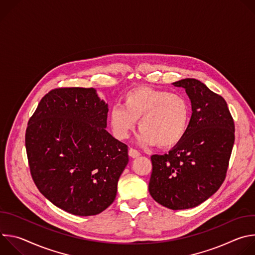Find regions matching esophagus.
<instances>
[{
  "label": "esophagus",
  "mask_w": 255,
  "mask_h": 255,
  "mask_svg": "<svg viewBox=\"0 0 255 255\" xmlns=\"http://www.w3.org/2000/svg\"><path fill=\"white\" fill-rule=\"evenodd\" d=\"M129 156H131L132 158H136V157H138V156H140V152L138 151V150H136V149H134V148H130L129 149Z\"/></svg>",
  "instance_id": "obj_1"
}]
</instances>
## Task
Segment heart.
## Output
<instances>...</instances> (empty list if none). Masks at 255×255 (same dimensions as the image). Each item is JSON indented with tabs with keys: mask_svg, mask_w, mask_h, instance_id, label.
<instances>
[{
	"mask_svg": "<svg viewBox=\"0 0 255 255\" xmlns=\"http://www.w3.org/2000/svg\"><path fill=\"white\" fill-rule=\"evenodd\" d=\"M139 119L138 141L167 148L183 139L190 120V105L179 94L138 87L123 98V106L112 107L109 122L113 134L126 139Z\"/></svg>",
	"mask_w": 255,
	"mask_h": 255,
	"instance_id": "obj_1",
	"label": "heart"
}]
</instances>
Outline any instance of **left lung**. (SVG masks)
Instances as JSON below:
<instances>
[{"label": "left lung", "instance_id": "obj_1", "mask_svg": "<svg viewBox=\"0 0 255 255\" xmlns=\"http://www.w3.org/2000/svg\"><path fill=\"white\" fill-rule=\"evenodd\" d=\"M184 88L192 103L187 131L163 155L151 156L148 190L163 207L185 210L214 195L226 177L235 126L226 101L196 79L172 84Z\"/></svg>", "mask_w": 255, "mask_h": 255}]
</instances>
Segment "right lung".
<instances>
[{"mask_svg": "<svg viewBox=\"0 0 255 255\" xmlns=\"http://www.w3.org/2000/svg\"><path fill=\"white\" fill-rule=\"evenodd\" d=\"M108 104L94 88L47 93L28 122L25 145L39 192L77 216L100 214L117 195L128 146L107 127Z\"/></svg>", "mask_w": 255, "mask_h": 255, "instance_id": "1", "label": "right lung"}]
</instances>
